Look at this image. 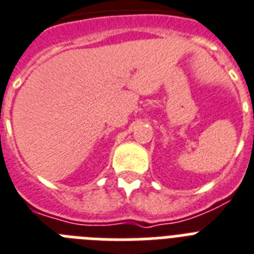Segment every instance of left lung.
I'll use <instances>...</instances> for the list:
<instances>
[{"mask_svg":"<svg viewBox=\"0 0 254 254\" xmlns=\"http://www.w3.org/2000/svg\"><path fill=\"white\" fill-rule=\"evenodd\" d=\"M253 119H254V115H253Z\"/></svg>","mask_w":254,"mask_h":254,"instance_id":"obj_1","label":"left lung"}]
</instances>
